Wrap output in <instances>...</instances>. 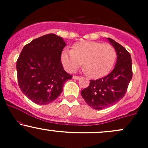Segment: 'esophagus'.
<instances>
[{
	"instance_id": "34e87169",
	"label": "esophagus",
	"mask_w": 148,
	"mask_h": 148,
	"mask_svg": "<svg viewBox=\"0 0 148 148\" xmlns=\"http://www.w3.org/2000/svg\"><path fill=\"white\" fill-rule=\"evenodd\" d=\"M80 78V76H73V79H75V80H78Z\"/></svg>"
}]
</instances>
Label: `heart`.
<instances>
[{
    "label": "heart",
    "mask_w": 148,
    "mask_h": 148,
    "mask_svg": "<svg viewBox=\"0 0 148 148\" xmlns=\"http://www.w3.org/2000/svg\"><path fill=\"white\" fill-rule=\"evenodd\" d=\"M116 51L110 44L86 41L76 43L72 50H64L61 60L65 69L74 72L82 65L86 72L95 79L106 75L114 64Z\"/></svg>",
    "instance_id": "obj_1"
}]
</instances>
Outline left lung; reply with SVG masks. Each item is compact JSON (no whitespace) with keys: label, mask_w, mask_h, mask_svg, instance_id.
I'll return each mask as SVG.
<instances>
[{"label":"left lung","mask_w":148,"mask_h":148,"mask_svg":"<svg viewBox=\"0 0 148 148\" xmlns=\"http://www.w3.org/2000/svg\"><path fill=\"white\" fill-rule=\"evenodd\" d=\"M117 53L115 67L108 75L95 81L90 80L88 87L81 91L88 106L101 110L123 99L132 79V63L130 53L115 40L108 38Z\"/></svg>","instance_id":"1"}]
</instances>
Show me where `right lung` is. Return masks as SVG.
<instances>
[{
    "instance_id": "obj_1",
    "label": "right lung",
    "mask_w": 148,
    "mask_h": 148,
    "mask_svg": "<svg viewBox=\"0 0 148 148\" xmlns=\"http://www.w3.org/2000/svg\"><path fill=\"white\" fill-rule=\"evenodd\" d=\"M66 46L61 37L47 34L25 45L16 61L18 86L39 105L55 101L72 76L64 70L61 53Z\"/></svg>"
}]
</instances>
